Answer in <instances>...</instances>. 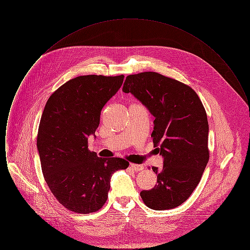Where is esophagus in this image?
I'll use <instances>...</instances> for the list:
<instances>
[{"label":"esophagus","mask_w":250,"mask_h":250,"mask_svg":"<svg viewBox=\"0 0 250 250\" xmlns=\"http://www.w3.org/2000/svg\"><path fill=\"white\" fill-rule=\"evenodd\" d=\"M130 167L135 171H142L143 169V165H140V164H130Z\"/></svg>","instance_id":"1"}]
</instances>
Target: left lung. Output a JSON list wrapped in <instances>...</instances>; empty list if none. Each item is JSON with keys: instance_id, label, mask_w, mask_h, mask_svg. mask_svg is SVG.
<instances>
[{"instance_id": "8db88e82", "label": "left lung", "mask_w": 250, "mask_h": 250, "mask_svg": "<svg viewBox=\"0 0 250 250\" xmlns=\"http://www.w3.org/2000/svg\"><path fill=\"white\" fill-rule=\"evenodd\" d=\"M123 92L134 95L155 117L151 137L164 158L161 169L152 167L157 184L141 197L153 210L173 209L190 197L209 160L205 108L189 86L156 72L127 76Z\"/></svg>"}]
</instances>
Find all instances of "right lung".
<instances>
[{
    "instance_id": "add662e5",
    "label": "right lung",
    "mask_w": 250,
    "mask_h": 250,
    "mask_svg": "<svg viewBox=\"0 0 250 250\" xmlns=\"http://www.w3.org/2000/svg\"><path fill=\"white\" fill-rule=\"evenodd\" d=\"M124 78L77 77L50 95L44 108L37 135L43 175L58 202L75 213L98 211L107 201L112 174L129 165L88 150V137H95L101 110Z\"/></svg>"
}]
</instances>
